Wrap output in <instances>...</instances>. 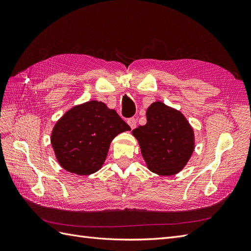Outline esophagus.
Listing matches in <instances>:
<instances>
[{
    "label": "esophagus",
    "instance_id": "34e87169",
    "mask_svg": "<svg viewBox=\"0 0 251 251\" xmlns=\"http://www.w3.org/2000/svg\"><path fill=\"white\" fill-rule=\"evenodd\" d=\"M127 124H128V126H130L131 128L133 130V128H135L136 126H137V120H136V118H134V117L128 118L127 119Z\"/></svg>",
    "mask_w": 251,
    "mask_h": 251
}]
</instances>
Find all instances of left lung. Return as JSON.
<instances>
[{"mask_svg":"<svg viewBox=\"0 0 251 251\" xmlns=\"http://www.w3.org/2000/svg\"><path fill=\"white\" fill-rule=\"evenodd\" d=\"M148 123L133 130L150 171L161 176L177 174L194 151V131L185 117L160 101L147 111Z\"/></svg>","mask_w":251,"mask_h":251,"instance_id":"left-lung-1","label":"left lung"}]
</instances>
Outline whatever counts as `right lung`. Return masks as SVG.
I'll return each instance as SVG.
<instances>
[{"label": "right lung", "mask_w": 251, "mask_h": 251, "mask_svg": "<svg viewBox=\"0 0 251 251\" xmlns=\"http://www.w3.org/2000/svg\"><path fill=\"white\" fill-rule=\"evenodd\" d=\"M130 130L116 111L91 100L68 111L57 121L51 143L66 171L86 176L101 168L113 138Z\"/></svg>", "instance_id": "obj_1"}]
</instances>
